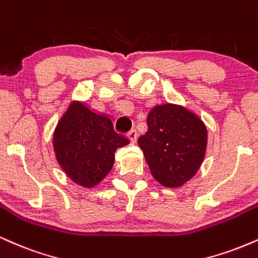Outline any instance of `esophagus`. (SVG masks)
<instances>
[{
	"label": "esophagus",
	"mask_w": 258,
	"mask_h": 258,
	"mask_svg": "<svg viewBox=\"0 0 258 258\" xmlns=\"http://www.w3.org/2000/svg\"><path fill=\"white\" fill-rule=\"evenodd\" d=\"M138 132H136V129H132L130 132L128 133V138L129 140L134 144V142H136V140H138Z\"/></svg>",
	"instance_id": "esophagus-1"
}]
</instances>
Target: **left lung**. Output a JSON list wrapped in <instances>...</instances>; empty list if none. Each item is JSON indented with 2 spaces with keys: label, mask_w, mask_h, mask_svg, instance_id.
Returning <instances> with one entry per match:
<instances>
[{
  "label": "left lung",
  "mask_w": 258,
  "mask_h": 258,
  "mask_svg": "<svg viewBox=\"0 0 258 258\" xmlns=\"http://www.w3.org/2000/svg\"><path fill=\"white\" fill-rule=\"evenodd\" d=\"M148 130L139 146L153 177L165 187H180L198 171L207 150L204 123L186 108L160 105L147 117Z\"/></svg>",
  "instance_id": "1"
}]
</instances>
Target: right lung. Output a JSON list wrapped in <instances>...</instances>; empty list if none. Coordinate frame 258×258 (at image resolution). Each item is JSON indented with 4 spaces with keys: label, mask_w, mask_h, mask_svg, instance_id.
<instances>
[{
    "label": "right lung",
    "mask_w": 258,
    "mask_h": 258,
    "mask_svg": "<svg viewBox=\"0 0 258 258\" xmlns=\"http://www.w3.org/2000/svg\"><path fill=\"white\" fill-rule=\"evenodd\" d=\"M53 142L68 176L81 186L93 187L110 172L117 148L129 140L114 132L110 118L74 102L57 124Z\"/></svg>",
    "instance_id": "right-lung-1"
}]
</instances>
